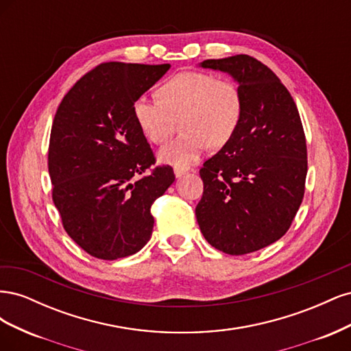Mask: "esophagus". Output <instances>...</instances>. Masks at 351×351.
<instances>
[{
    "mask_svg": "<svg viewBox=\"0 0 351 351\" xmlns=\"http://www.w3.org/2000/svg\"><path fill=\"white\" fill-rule=\"evenodd\" d=\"M187 173V169H182V168H174V174L177 178H180L182 176H184Z\"/></svg>",
    "mask_w": 351,
    "mask_h": 351,
    "instance_id": "esophagus-1",
    "label": "esophagus"
}]
</instances>
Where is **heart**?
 Returning a JSON list of instances; mask_svg holds the SVG:
<instances>
[{
	"instance_id": "1",
	"label": "heart",
	"mask_w": 351,
	"mask_h": 351,
	"mask_svg": "<svg viewBox=\"0 0 351 351\" xmlns=\"http://www.w3.org/2000/svg\"><path fill=\"white\" fill-rule=\"evenodd\" d=\"M159 97H139L134 120L147 141L162 143L183 119L186 132L161 147L158 158L176 168L195 164L210 145L219 147L234 134L241 119V95L236 83L209 73L184 71L167 80Z\"/></svg>"
}]
</instances>
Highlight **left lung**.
I'll use <instances>...</instances> for the list:
<instances>
[{
    "label": "left lung",
    "mask_w": 351,
    "mask_h": 351,
    "mask_svg": "<svg viewBox=\"0 0 351 351\" xmlns=\"http://www.w3.org/2000/svg\"><path fill=\"white\" fill-rule=\"evenodd\" d=\"M239 84L241 119L231 139L200 169L202 234L227 254L269 246L290 228L304 195L306 137L290 92L256 58L205 60Z\"/></svg>",
    "instance_id": "left-lung-1"
}]
</instances>
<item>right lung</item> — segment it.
<instances>
[{"label":"right lung","mask_w":351,"mask_h":351,"mask_svg":"<svg viewBox=\"0 0 351 351\" xmlns=\"http://www.w3.org/2000/svg\"><path fill=\"white\" fill-rule=\"evenodd\" d=\"M169 64L104 62L62 98L51 129L52 200L67 234L90 256L115 261L139 252L154 228L151 206L174 183L133 114L134 101Z\"/></svg>","instance_id":"right-lung-1"}]
</instances>
